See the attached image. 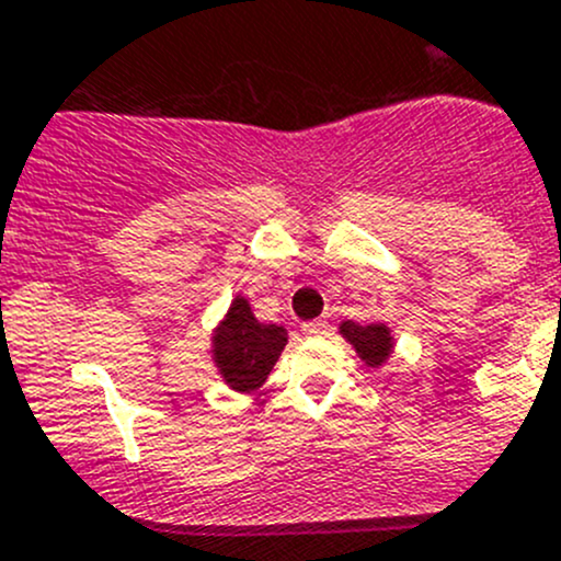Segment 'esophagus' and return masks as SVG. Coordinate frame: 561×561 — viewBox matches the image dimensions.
<instances>
[{
	"instance_id": "obj_1",
	"label": "esophagus",
	"mask_w": 561,
	"mask_h": 561,
	"mask_svg": "<svg viewBox=\"0 0 561 561\" xmlns=\"http://www.w3.org/2000/svg\"><path fill=\"white\" fill-rule=\"evenodd\" d=\"M327 332V321L324 319H313V321H305L302 324V335L313 337V335H324Z\"/></svg>"
}]
</instances>
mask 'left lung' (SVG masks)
Wrapping results in <instances>:
<instances>
[{
    "label": "left lung",
    "instance_id": "8db88e82",
    "mask_svg": "<svg viewBox=\"0 0 561 561\" xmlns=\"http://www.w3.org/2000/svg\"><path fill=\"white\" fill-rule=\"evenodd\" d=\"M337 332L343 335V341L352 343L357 357L363 359L368 368H381V365L392 357V348H396V335H392V330L387 327V321H368V324H359V321H341Z\"/></svg>",
    "mask_w": 561,
    "mask_h": 561
}]
</instances>
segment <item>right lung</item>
<instances>
[{"label": "right lung", "mask_w": 561, "mask_h": 561, "mask_svg": "<svg viewBox=\"0 0 561 561\" xmlns=\"http://www.w3.org/2000/svg\"><path fill=\"white\" fill-rule=\"evenodd\" d=\"M286 343V327L259 321L245 294H237L224 319L215 324L209 354L224 385L242 396H251L267 381Z\"/></svg>", "instance_id": "right-lung-1"}]
</instances>
